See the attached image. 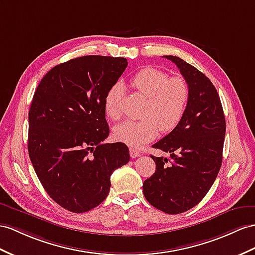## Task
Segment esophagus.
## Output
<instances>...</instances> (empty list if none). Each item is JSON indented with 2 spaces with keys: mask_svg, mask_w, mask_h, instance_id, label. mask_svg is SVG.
Here are the masks:
<instances>
[{
  "mask_svg": "<svg viewBox=\"0 0 255 255\" xmlns=\"http://www.w3.org/2000/svg\"><path fill=\"white\" fill-rule=\"evenodd\" d=\"M129 153H130V157L131 158H136L140 156V152L136 151L135 148H129Z\"/></svg>",
  "mask_w": 255,
  "mask_h": 255,
  "instance_id": "esophagus-1",
  "label": "esophagus"
}]
</instances>
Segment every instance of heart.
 <instances>
[{"label":"heart","mask_w":255,"mask_h":255,"mask_svg":"<svg viewBox=\"0 0 255 255\" xmlns=\"http://www.w3.org/2000/svg\"><path fill=\"white\" fill-rule=\"evenodd\" d=\"M132 88L147 98L143 120L126 121L115 126L113 136L116 141L131 147H141L153 141L161 132H170L183 119L190 100V86L184 77L169 76L154 67L143 68L131 80ZM125 88L115 83L104 97L103 108L107 116L119 121L122 116V101Z\"/></svg>","instance_id":"b5f03b06"}]
</instances>
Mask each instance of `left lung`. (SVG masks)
Segmentation results:
<instances>
[{
  "instance_id": "8db88e82",
  "label": "left lung",
  "mask_w": 255,
  "mask_h": 255,
  "mask_svg": "<svg viewBox=\"0 0 255 255\" xmlns=\"http://www.w3.org/2000/svg\"><path fill=\"white\" fill-rule=\"evenodd\" d=\"M165 57L177 64L186 80L190 100L179 125L152 145L170 154V158L151 156L156 170L143 183V194L158 210L179 214L200 202L217 179L226 123L211 81L181 58Z\"/></svg>"
}]
</instances>
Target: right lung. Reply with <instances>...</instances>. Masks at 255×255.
Here are the masks:
<instances>
[{"label": "right lung", "instance_id": "obj_1", "mask_svg": "<svg viewBox=\"0 0 255 255\" xmlns=\"http://www.w3.org/2000/svg\"><path fill=\"white\" fill-rule=\"evenodd\" d=\"M126 58L83 56L56 65L35 90L28 151L44 190L58 205L87 212L107 198L111 175L130 159L110 129L103 102L127 68Z\"/></svg>", "mask_w": 255, "mask_h": 255}]
</instances>
